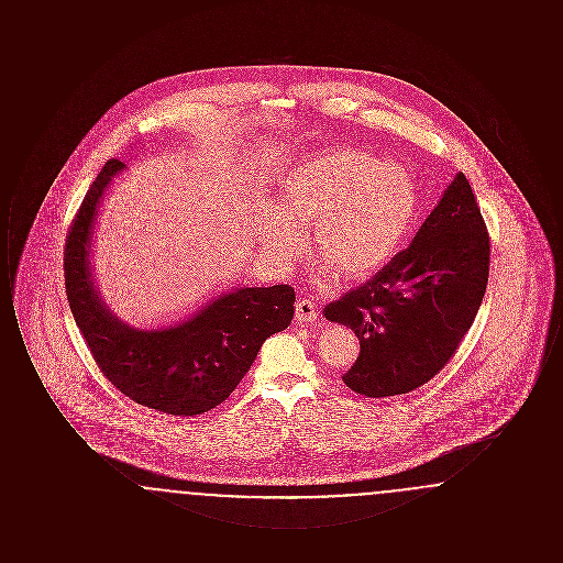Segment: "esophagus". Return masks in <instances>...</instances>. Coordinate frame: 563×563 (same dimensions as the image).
Wrapping results in <instances>:
<instances>
[{
    "instance_id": "1",
    "label": "esophagus",
    "mask_w": 563,
    "mask_h": 563,
    "mask_svg": "<svg viewBox=\"0 0 563 563\" xmlns=\"http://www.w3.org/2000/svg\"><path fill=\"white\" fill-rule=\"evenodd\" d=\"M319 317V310L314 306V301L310 299H297L295 303V321L297 322H314Z\"/></svg>"
}]
</instances>
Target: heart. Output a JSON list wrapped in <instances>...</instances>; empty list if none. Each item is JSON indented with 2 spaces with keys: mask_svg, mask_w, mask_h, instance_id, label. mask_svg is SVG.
<instances>
[{
  "mask_svg": "<svg viewBox=\"0 0 563 563\" xmlns=\"http://www.w3.org/2000/svg\"><path fill=\"white\" fill-rule=\"evenodd\" d=\"M409 170L361 147H331L297 162L280 181V207H266L260 239L285 268L303 249L299 225H312V253L324 274L365 280L384 268L418 219Z\"/></svg>",
  "mask_w": 563,
  "mask_h": 563,
  "instance_id": "b5f03b06",
  "label": "heart"
}]
</instances>
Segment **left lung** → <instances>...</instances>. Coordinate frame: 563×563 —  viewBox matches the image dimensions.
Instances as JSON below:
<instances>
[{
  "label": "left lung",
  "mask_w": 563,
  "mask_h": 563,
  "mask_svg": "<svg viewBox=\"0 0 563 563\" xmlns=\"http://www.w3.org/2000/svg\"><path fill=\"white\" fill-rule=\"evenodd\" d=\"M487 274L489 236L468 179L457 173L411 244L324 308V319L350 327L361 344L344 384L372 399L427 384L475 321Z\"/></svg>",
  "instance_id": "8db88e82"
}]
</instances>
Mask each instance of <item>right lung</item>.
I'll list each match as a JSON object with an SVG mask.
<instances>
[{
    "mask_svg": "<svg viewBox=\"0 0 563 563\" xmlns=\"http://www.w3.org/2000/svg\"><path fill=\"white\" fill-rule=\"evenodd\" d=\"M126 164L109 161L88 189L65 242V287L76 324L109 382L133 401L198 416L225 401L269 335L291 324L289 285L232 287L181 321L141 329L118 319L92 276V234L103 198Z\"/></svg>",
    "mask_w": 563,
    "mask_h": 563,
    "instance_id": "1",
    "label": "right lung"
}]
</instances>
